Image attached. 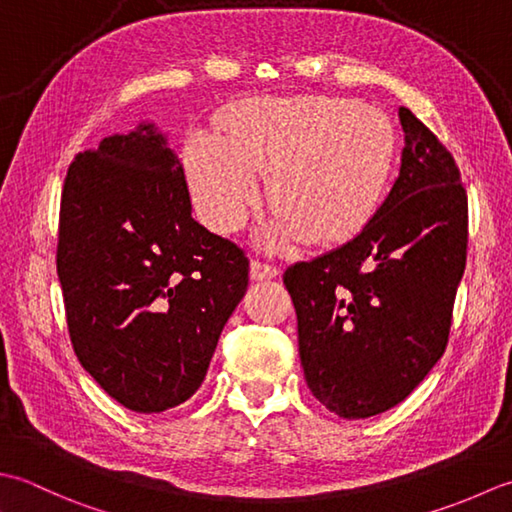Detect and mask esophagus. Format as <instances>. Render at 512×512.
Returning a JSON list of instances; mask_svg holds the SVG:
<instances>
[{
    "label": "esophagus",
    "mask_w": 512,
    "mask_h": 512,
    "mask_svg": "<svg viewBox=\"0 0 512 512\" xmlns=\"http://www.w3.org/2000/svg\"><path fill=\"white\" fill-rule=\"evenodd\" d=\"M249 274H252L254 280H267V278H276L278 276V267L263 263V260H252V267H249Z\"/></svg>",
    "instance_id": "34e87169"
}]
</instances>
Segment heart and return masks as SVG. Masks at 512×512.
<instances>
[{
    "label": "heart",
    "mask_w": 512,
    "mask_h": 512,
    "mask_svg": "<svg viewBox=\"0 0 512 512\" xmlns=\"http://www.w3.org/2000/svg\"><path fill=\"white\" fill-rule=\"evenodd\" d=\"M393 130L380 110L347 99L252 101L225 117V137L196 132L183 163L205 221L234 232L258 201L256 174H269L278 212L260 241H344L382 203L393 165Z\"/></svg>",
    "instance_id": "heart-1"
}]
</instances>
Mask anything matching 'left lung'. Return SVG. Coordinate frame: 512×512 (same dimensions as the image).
Here are the masks:
<instances>
[{"mask_svg":"<svg viewBox=\"0 0 512 512\" xmlns=\"http://www.w3.org/2000/svg\"><path fill=\"white\" fill-rule=\"evenodd\" d=\"M398 117L402 165L378 212L349 243L283 274L307 387L344 420L389 411L435 367L466 267L460 168L409 108Z\"/></svg>","mask_w":512,"mask_h":512,"instance_id":"left-lung-1","label":"left lung"}]
</instances>
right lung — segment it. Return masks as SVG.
Here are the masks:
<instances>
[{
    "instance_id": "right-lung-1",
    "label": "right lung",
    "mask_w": 512,
    "mask_h": 512,
    "mask_svg": "<svg viewBox=\"0 0 512 512\" xmlns=\"http://www.w3.org/2000/svg\"><path fill=\"white\" fill-rule=\"evenodd\" d=\"M57 274L81 367L125 409L161 413L201 387L249 260L194 221L179 156L139 123L70 163Z\"/></svg>"
}]
</instances>
